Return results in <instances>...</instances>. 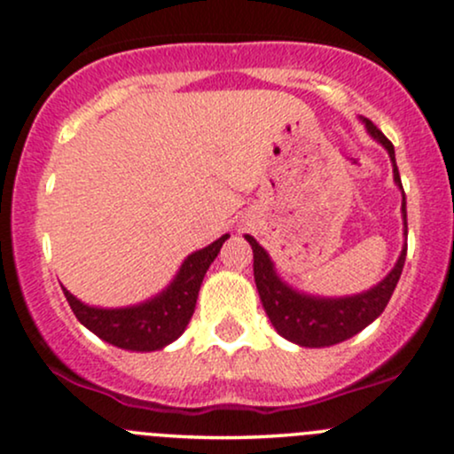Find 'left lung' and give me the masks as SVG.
<instances>
[{
	"mask_svg": "<svg viewBox=\"0 0 454 454\" xmlns=\"http://www.w3.org/2000/svg\"><path fill=\"white\" fill-rule=\"evenodd\" d=\"M362 124L366 127L368 136L381 144L387 151V157L392 161V174H395V185L403 192L401 176H398L395 146L380 129L375 127L368 118L360 116ZM403 213V235L407 239V208H405V193L401 202ZM246 241L252 246L254 252V282H256L258 295H261L262 308H265L269 321L276 327L286 340L295 342L300 347L321 348L332 347L347 338L356 336L357 332L371 325L377 317L381 315L383 308L390 301L395 293L398 278H401L403 265L407 256V243H403V250L398 254L395 267L387 271V276L375 286L366 288L362 293H353L345 297H323L303 293L300 288L291 286L278 273L276 262L271 261L269 252L252 235H246Z\"/></svg>",
	"mask_w": 454,
	"mask_h": 454,
	"instance_id": "1",
	"label": "left lung"
}]
</instances>
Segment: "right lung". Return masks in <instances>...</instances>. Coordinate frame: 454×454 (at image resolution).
<instances>
[{
    "mask_svg": "<svg viewBox=\"0 0 454 454\" xmlns=\"http://www.w3.org/2000/svg\"><path fill=\"white\" fill-rule=\"evenodd\" d=\"M228 237L231 235H222L211 246L189 254L166 288L133 306H90L62 286L64 297L79 323L101 340L127 351H159L172 345L187 330L207 269L215 261Z\"/></svg>",
    "mask_w": 454,
    "mask_h": 454,
    "instance_id": "add662e5",
    "label": "right lung"
}]
</instances>
